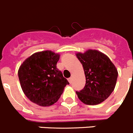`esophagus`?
<instances>
[{"mask_svg":"<svg viewBox=\"0 0 133 133\" xmlns=\"http://www.w3.org/2000/svg\"><path fill=\"white\" fill-rule=\"evenodd\" d=\"M68 81H69V82L70 83H72V77H70V78H68Z\"/></svg>","mask_w":133,"mask_h":133,"instance_id":"1","label":"esophagus"}]
</instances>
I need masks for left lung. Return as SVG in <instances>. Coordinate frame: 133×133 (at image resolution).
I'll return each instance as SVG.
<instances>
[{"mask_svg": "<svg viewBox=\"0 0 133 133\" xmlns=\"http://www.w3.org/2000/svg\"><path fill=\"white\" fill-rule=\"evenodd\" d=\"M76 56L82 64L86 77L83 90L76 92L82 103L96 105L103 103L113 92L118 71L105 54L95 49L77 52Z\"/></svg>", "mask_w": 133, "mask_h": 133, "instance_id": "8db88e82", "label": "left lung"}]
</instances>
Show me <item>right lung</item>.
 Returning <instances> with one entry per match:
<instances>
[{"label":"right lung","mask_w":133,"mask_h":133,"mask_svg":"<svg viewBox=\"0 0 133 133\" xmlns=\"http://www.w3.org/2000/svg\"><path fill=\"white\" fill-rule=\"evenodd\" d=\"M60 55L51 50L35 52L26 58L18 70L23 92L30 101L49 107L58 101L69 83L56 69Z\"/></svg>","instance_id":"1"}]
</instances>
